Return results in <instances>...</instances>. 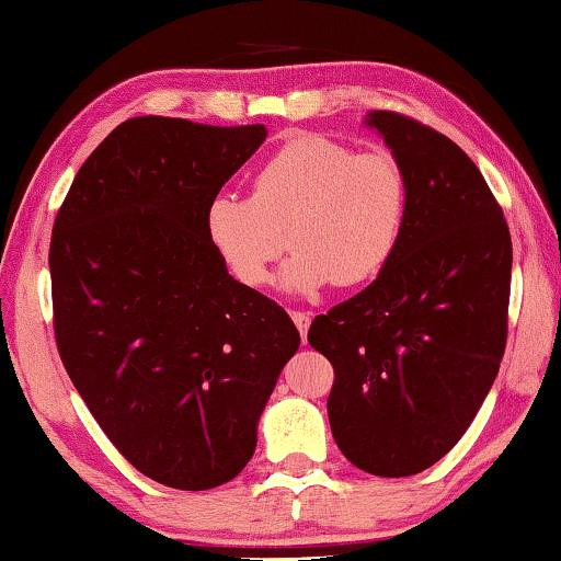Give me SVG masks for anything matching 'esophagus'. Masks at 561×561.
<instances>
[{
  "label": "esophagus",
  "instance_id": "1",
  "mask_svg": "<svg viewBox=\"0 0 561 561\" xmlns=\"http://www.w3.org/2000/svg\"><path fill=\"white\" fill-rule=\"evenodd\" d=\"M290 318H293V323H296V329L300 331V339H304V343H306V333H308V325H310V313H306V310H290Z\"/></svg>",
  "mask_w": 561,
  "mask_h": 561
}]
</instances>
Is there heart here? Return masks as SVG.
<instances>
[{"instance_id": "b5f03b06", "label": "heart", "mask_w": 561, "mask_h": 561, "mask_svg": "<svg viewBox=\"0 0 561 561\" xmlns=\"http://www.w3.org/2000/svg\"><path fill=\"white\" fill-rule=\"evenodd\" d=\"M409 183L391 152H356L325 135H298L251 180V197L218 195L205 230L232 278L248 288L273 280L288 245L283 286L300 296L376 278L399 248Z\"/></svg>"}]
</instances>
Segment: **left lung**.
Masks as SVG:
<instances>
[{"label": "left lung", "mask_w": 561, "mask_h": 561, "mask_svg": "<svg viewBox=\"0 0 561 561\" xmlns=\"http://www.w3.org/2000/svg\"><path fill=\"white\" fill-rule=\"evenodd\" d=\"M364 123L407 175V226L378 278L316 316L308 343L333 364L329 421L341 454L396 479L449 454L494 383L512 238L459 145L399 112L374 110Z\"/></svg>", "instance_id": "left-lung-1"}]
</instances>
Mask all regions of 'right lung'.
<instances>
[{
  "label": "right lung",
  "mask_w": 561,
  "mask_h": 561,
  "mask_svg": "<svg viewBox=\"0 0 561 561\" xmlns=\"http://www.w3.org/2000/svg\"><path fill=\"white\" fill-rule=\"evenodd\" d=\"M263 125H117L77 172L49 245L55 335L117 451L160 484L236 479L300 346L286 310L238 283L205 213L261 148Z\"/></svg>",
  "instance_id": "add662e5"
}]
</instances>
